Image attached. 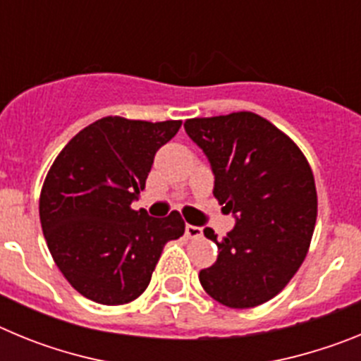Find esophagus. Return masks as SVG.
<instances>
[{
	"label": "esophagus",
	"instance_id": "esophagus-1",
	"mask_svg": "<svg viewBox=\"0 0 361 361\" xmlns=\"http://www.w3.org/2000/svg\"><path fill=\"white\" fill-rule=\"evenodd\" d=\"M200 235H202V228H199V226L186 224V237H190V238H199Z\"/></svg>",
	"mask_w": 361,
	"mask_h": 361
}]
</instances>
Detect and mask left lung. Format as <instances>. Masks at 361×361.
Listing matches in <instances>:
<instances>
[{
    "label": "left lung",
    "instance_id": "1",
    "mask_svg": "<svg viewBox=\"0 0 361 361\" xmlns=\"http://www.w3.org/2000/svg\"><path fill=\"white\" fill-rule=\"evenodd\" d=\"M186 133L206 153L213 195L237 224L222 240L212 267L200 271L204 291L231 309H247L279 295L309 251L317 224L314 177L302 149L253 111L195 117Z\"/></svg>",
    "mask_w": 361,
    "mask_h": 361
}]
</instances>
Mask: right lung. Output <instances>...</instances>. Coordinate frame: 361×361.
Masks as SVG:
<instances>
[{"mask_svg":"<svg viewBox=\"0 0 361 361\" xmlns=\"http://www.w3.org/2000/svg\"><path fill=\"white\" fill-rule=\"evenodd\" d=\"M180 124L103 117L50 166L39 195L44 240L63 276L88 300L123 305L141 296L166 242L184 235L178 212L153 219L132 209L155 153Z\"/></svg>","mask_w":361,"mask_h":361,"instance_id":"obj_1","label":"right lung"}]
</instances>
